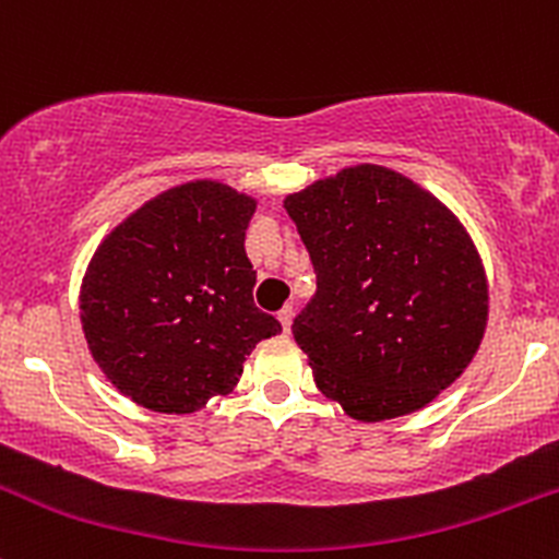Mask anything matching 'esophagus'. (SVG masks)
Instances as JSON below:
<instances>
[{"label":"esophagus","instance_id":"obj_1","mask_svg":"<svg viewBox=\"0 0 559 559\" xmlns=\"http://www.w3.org/2000/svg\"><path fill=\"white\" fill-rule=\"evenodd\" d=\"M292 319H295V308H292V306L281 308V311H278V321H281V326H284V332L292 330Z\"/></svg>","mask_w":559,"mask_h":559}]
</instances>
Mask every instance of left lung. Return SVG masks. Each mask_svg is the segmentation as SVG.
<instances>
[{
    "label": "left lung",
    "mask_w": 559,
    "mask_h": 559,
    "mask_svg": "<svg viewBox=\"0 0 559 559\" xmlns=\"http://www.w3.org/2000/svg\"><path fill=\"white\" fill-rule=\"evenodd\" d=\"M316 295L292 332L313 381L352 419L425 408L454 384L487 326L481 257L441 200L379 165L289 194Z\"/></svg>",
    "instance_id": "left-lung-1"
}]
</instances>
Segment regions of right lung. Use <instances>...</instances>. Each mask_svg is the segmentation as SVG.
<instances>
[{
	"mask_svg": "<svg viewBox=\"0 0 559 559\" xmlns=\"http://www.w3.org/2000/svg\"><path fill=\"white\" fill-rule=\"evenodd\" d=\"M257 202L216 180L175 186L118 224L81 286L92 357L121 394L194 414L233 392L246 354L281 332L253 306L246 229Z\"/></svg>",
	"mask_w": 559,
	"mask_h": 559,
	"instance_id": "add662e5",
	"label": "right lung"
}]
</instances>
